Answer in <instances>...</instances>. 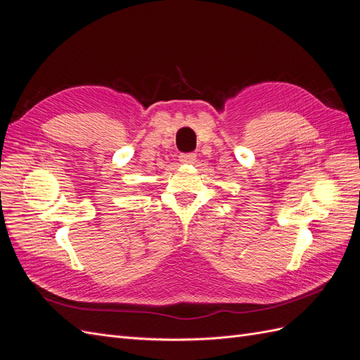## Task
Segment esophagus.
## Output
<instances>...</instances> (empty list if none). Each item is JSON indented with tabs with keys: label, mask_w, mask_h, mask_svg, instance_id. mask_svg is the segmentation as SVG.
<instances>
[{
	"label": "esophagus",
	"mask_w": 360,
	"mask_h": 360,
	"mask_svg": "<svg viewBox=\"0 0 360 360\" xmlns=\"http://www.w3.org/2000/svg\"><path fill=\"white\" fill-rule=\"evenodd\" d=\"M179 160L181 163H193L195 160H197V155H195V153H181L179 156Z\"/></svg>",
	"instance_id": "obj_1"
}]
</instances>
